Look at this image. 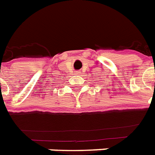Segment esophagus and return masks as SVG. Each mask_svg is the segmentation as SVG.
Instances as JSON below:
<instances>
[{
    "instance_id": "obj_1",
    "label": "esophagus",
    "mask_w": 155,
    "mask_h": 155,
    "mask_svg": "<svg viewBox=\"0 0 155 155\" xmlns=\"http://www.w3.org/2000/svg\"><path fill=\"white\" fill-rule=\"evenodd\" d=\"M80 71H75V74H76V75H80Z\"/></svg>"
}]
</instances>
